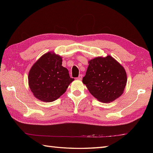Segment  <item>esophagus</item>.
I'll list each match as a JSON object with an SVG mask.
<instances>
[{
    "instance_id": "esophagus-1",
    "label": "esophagus",
    "mask_w": 153,
    "mask_h": 153,
    "mask_svg": "<svg viewBox=\"0 0 153 153\" xmlns=\"http://www.w3.org/2000/svg\"><path fill=\"white\" fill-rule=\"evenodd\" d=\"M82 77H83V75L82 74H80L79 76H78V77H77V79H79V80L82 79Z\"/></svg>"
}]
</instances>
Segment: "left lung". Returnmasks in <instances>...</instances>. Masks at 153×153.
Segmentation results:
<instances>
[{
    "label": "left lung",
    "instance_id": "8db88e82",
    "mask_svg": "<svg viewBox=\"0 0 153 153\" xmlns=\"http://www.w3.org/2000/svg\"><path fill=\"white\" fill-rule=\"evenodd\" d=\"M83 83L89 93L102 102H110L122 95L127 83L123 67L110 55L89 61Z\"/></svg>",
    "mask_w": 153,
    "mask_h": 153
}]
</instances>
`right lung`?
Listing matches in <instances>:
<instances>
[{"label": "right lung", "mask_w": 153, "mask_h": 153, "mask_svg": "<svg viewBox=\"0 0 153 153\" xmlns=\"http://www.w3.org/2000/svg\"><path fill=\"white\" fill-rule=\"evenodd\" d=\"M59 55L48 52L43 54L30 70L29 86L33 95L43 102H53L66 92L74 81L67 68L62 66Z\"/></svg>", "instance_id": "1"}]
</instances>
